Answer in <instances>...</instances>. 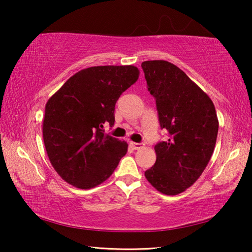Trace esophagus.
<instances>
[{"label":"esophagus","instance_id":"34e87169","mask_svg":"<svg viewBox=\"0 0 252 252\" xmlns=\"http://www.w3.org/2000/svg\"><path fill=\"white\" fill-rule=\"evenodd\" d=\"M130 147L133 149V150H139L143 147L142 143H136V142H130Z\"/></svg>","mask_w":252,"mask_h":252}]
</instances>
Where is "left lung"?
Segmentation results:
<instances>
[{
  "instance_id": "1",
  "label": "left lung",
  "mask_w": 252,
  "mask_h": 252,
  "mask_svg": "<svg viewBox=\"0 0 252 252\" xmlns=\"http://www.w3.org/2000/svg\"><path fill=\"white\" fill-rule=\"evenodd\" d=\"M148 90L155 96L168 141L155 147L157 160L144 172L159 192L176 195L201 176L215 150L219 121L213 102L177 65L163 60L142 62Z\"/></svg>"
}]
</instances>
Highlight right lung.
<instances>
[{"instance_id": "add662e5", "label": "right lung", "mask_w": 252, "mask_h": 252, "mask_svg": "<svg viewBox=\"0 0 252 252\" xmlns=\"http://www.w3.org/2000/svg\"><path fill=\"white\" fill-rule=\"evenodd\" d=\"M134 65L91 66L72 75L45 104L43 141L65 182L91 189L104 182L126 156L127 143L105 134L119 97L139 79Z\"/></svg>"}]
</instances>
